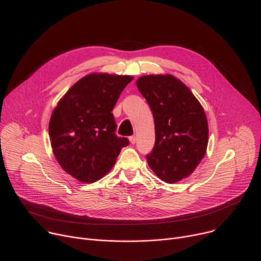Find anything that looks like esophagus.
Segmentation results:
<instances>
[{
	"mask_svg": "<svg viewBox=\"0 0 261 261\" xmlns=\"http://www.w3.org/2000/svg\"><path fill=\"white\" fill-rule=\"evenodd\" d=\"M129 141H130V143L131 144H135L136 143V138H135V136L134 135H132V136H130V138H129Z\"/></svg>",
	"mask_w": 261,
	"mask_h": 261,
	"instance_id": "obj_1",
	"label": "esophagus"
}]
</instances>
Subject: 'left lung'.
Listing matches in <instances>:
<instances>
[{
    "mask_svg": "<svg viewBox=\"0 0 261 261\" xmlns=\"http://www.w3.org/2000/svg\"><path fill=\"white\" fill-rule=\"evenodd\" d=\"M136 87L151 109L155 143L146 155L149 167L166 183L189 176L206 153L208 125L194 94L172 75H147Z\"/></svg>",
    "mask_w": 261,
    "mask_h": 261,
    "instance_id": "1",
    "label": "left lung"
}]
</instances>
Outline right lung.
Instances as JSON below:
<instances>
[{"instance_id":"right-lung-1","label":"right lung","mask_w":261,"mask_h":261,"mask_svg":"<svg viewBox=\"0 0 261 261\" xmlns=\"http://www.w3.org/2000/svg\"><path fill=\"white\" fill-rule=\"evenodd\" d=\"M133 77L90 74L78 80L55 108L48 132L55 158L76 180L93 183L116 162L127 138L115 134L112 110Z\"/></svg>"}]
</instances>
